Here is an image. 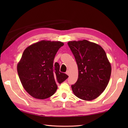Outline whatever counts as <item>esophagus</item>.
Returning a JSON list of instances; mask_svg holds the SVG:
<instances>
[{"label":"esophagus","instance_id":"1","mask_svg":"<svg viewBox=\"0 0 128 128\" xmlns=\"http://www.w3.org/2000/svg\"><path fill=\"white\" fill-rule=\"evenodd\" d=\"M69 71H68H68H66V74L68 75H69Z\"/></svg>","mask_w":128,"mask_h":128}]
</instances>
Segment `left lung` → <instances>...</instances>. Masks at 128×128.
<instances>
[{"mask_svg": "<svg viewBox=\"0 0 128 128\" xmlns=\"http://www.w3.org/2000/svg\"><path fill=\"white\" fill-rule=\"evenodd\" d=\"M68 44L78 67V80L72 85L73 93L85 100L96 99L107 86L112 71L104 50L86 40L69 41Z\"/></svg>", "mask_w": 128, "mask_h": 128, "instance_id": "obj_1", "label": "left lung"}]
</instances>
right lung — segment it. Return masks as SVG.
I'll list each match as a JSON object with an SVG mask.
<instances>
[{
    "label": "right lung",
    "instance_id": "1",
    "mask_svg": "<svg viewBox=\"0 0 128 128\" xmlns=\"http://www.w3.org/2000/svg\"><path fill=\"white\" fill-rule=\"evenodd\" d=\"M63 45L60 41L42 40L24 51L17 70L22 86L32 97L47 98L56 92V84H61L68 78L60 72L58 62H53L56 53Z\"/></svg>",
    "mask_w": 128,
    "mask_h": 128
}]
</instances>
